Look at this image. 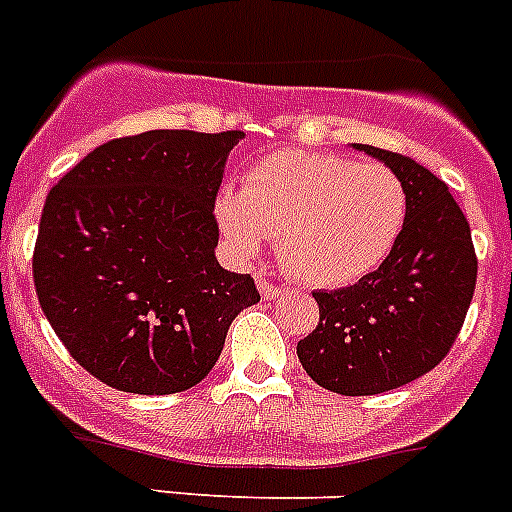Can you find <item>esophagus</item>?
Wrapping results in <instances>:
<instances>
[{
    "mask_svg": "<svg viewBox=\"0 0 512 512\" xmlns=\"http://www.w3.org/2000/svg\"><path fill=\"white\" fill-rule=\"evenodd\" d=\"M257 289H260V294H263V299H276L278 294H281V286H276V283H270L268 278L257 276Z\"/></svg>",
    "mask_w": 512,
    "mask_h": 512,
    "instance_id": "esophagus-1",
    "label": "esophagus"
}]
</instances>
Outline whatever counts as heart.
<instances>
[{
  "label": "heart",
  "mask_w": 512,
  "mask_h": 512,
  "mask_svg": "<svg viewBox=\"0 0 512 512\" xmlns=\"http://www.w3.org/2000/svg\"><path fill=\"white\" fill-rule=\"evenodd\" d=\"M409 192L385 166L283 150L244 176L239 197H221L218 226L236 255L255 257L276 236L296 281L346 286L380 268L401 239Z\"/></svg>",
  "instance_id": "b5f03b06"
}]
</instances>
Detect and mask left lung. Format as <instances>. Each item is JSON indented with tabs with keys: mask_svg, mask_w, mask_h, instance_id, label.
I'll return each mask as SVG.
<instances>
[{
	"mask_svg": "<svg viewBox=\"0 0 512 512\" xmlns=\"http://www.w3.org/2000/svg\"><path fill=\"white\" fill-rule=\"evenodd\" d=\"M351 148L398 174L409 192V216L375 273L346 289L315 291L320 322L296 343V356L325 390L375 395L427 375L445 359L474 296L476 255L448 184L390 150Z\"/></svg>",
	"mask_w": 512,
	"mask_h": 512,
	"instance_id": "obj_1",
	"label": "left lung"
}]
</instances>
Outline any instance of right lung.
<instances>
[{
    "label": "right lung",
    "mask_w": 512,
    "mask_h": 512,
    "mask_svg": "<svg viewBox=\"0 0 512 512\" xmlns=\"http://www.w3.org/2000/svg\"><path fill=\"white\" fill-rule=\"evenodd\" d=\"M244 132L150 130L90 150L49 192L33 281L77 364L109 388L169 395L221 356L229 325L260 302L216 260L223 169Z\"/></svg>",
    "instance_id": "obj_1"
}]
</instances>
